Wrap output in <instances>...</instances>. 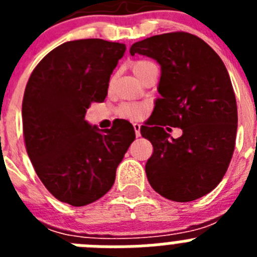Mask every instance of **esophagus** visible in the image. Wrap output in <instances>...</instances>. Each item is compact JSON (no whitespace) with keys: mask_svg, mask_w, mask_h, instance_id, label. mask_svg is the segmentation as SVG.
Wrapping results in <instances>:
<instances>
[{"mask_svg":"<svg viewBox=\"0 0 257 257\" xmlns=\"http://www.w3.org/2000/svg\"><path fill=\"white\" fill-rule=\"evenodd\" d=\"M133 126H134V130H135L136 138H139V136H140V127H142V124H140V123H134Z\"/></svg>","mask_w":257,"mask_h":257,"instance_id":"34e87169","label":"esophagus"}]
</instances>
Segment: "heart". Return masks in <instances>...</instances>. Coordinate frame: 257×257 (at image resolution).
Listing matches in <instances>:
<instances>
[{
    "mask_svg": "<svg viewBox=\"0 0 257 257\" xmlns=\"http://www.w3.org/2000/svg\"><path fill=\"white\" fill-rule=\"evenodd\" d=\"M153 63L148 60H136L133 63V72L139 79L144 76L145 72L151 67H153ZM147 112V104L144 103H123L118 106L117 113L119 117L126 118V119H138L142 118Z\"/></svg>",
    "mask_w": 257,
    "mask_h": 257,
    "instance_id": "b5f03b06",
    "label": "heart"
}]
</instances>
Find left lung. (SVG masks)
I'll list each match as a JSON object with an SVG mask.
<instances>
[{"instance_id": "left-lung-1", "label": "left lung", "mask_w": 257, "mask_h": 257, "mask_svg": "<svg viewBox=\"0 0 257 257\" xmlns=\"http://www.w3.org/2000/svg\"><path fill=\"white\" fill-rule=\"evenodd\" d=\"M130 54L161 65V97L140 128L153 145L145 165L149 184L175 202L206 196L224 178L235 145L237 101L225 65L205 41L185 32L145 38ZM165 125L180 126L183 135L174 140Z\"/></svg>"}]
</instances>
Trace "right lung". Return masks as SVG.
Segmentation results:
<instances>
[{"instance_id":"1","label":"right lung","mask_w":257,"mask_h":257,"mask_svg":"<svg viewBox=\"0 0 257 257\" xmlns=\"http://www.w3.org/2000/svg\"><path fill=\"white\" fill-rule=\"evenodd\" d=\"M126 46L100 38L60 45L32 72L23 97L27 153L46 189L70 206H85L113 187L135 131L118 119L99 130L85 119L92 101H104L110 74Z\"/></svg>"}]
</instances>
